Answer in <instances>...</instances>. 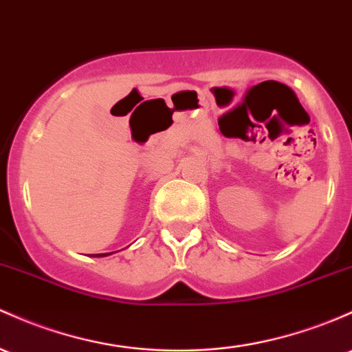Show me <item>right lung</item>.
Here are the masks:
<instances>
[{
	"label": "right lung",
	"mask_w": 352,
	"mask_h": 352,
	"mask_svg": "<svg viewBox=\"0 0 352 352\" xmlns=\"http://www.w3.org/2000/svg\"><path fill=\"white\" fill-rule=\"evenodd\" d=\"M110 254H113V252H108V254H102V256H100V254H98V256H95V257H105V256H110Z\"/></svg>",
	"instance_id": "add662e5"
}]
</instances>
